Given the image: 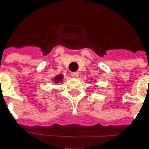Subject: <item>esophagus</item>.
<instances>
[{"mask_svg":"<svg viewBox=\"0 0 149 149\" xmlns=\"http://www.w3.org/2000/svg\"><path fill=\"white\" fill-rule=\"evenodd\" d=\"M71 76L73 78H77L79 76V72H73L71 73Z\"/></svg>","mask_w":149,"mask_h":149,"instance_id":"1","label":"esophagus"}]
</instances>
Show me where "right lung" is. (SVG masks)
<instances>
[{
    "label": "right lung",
    "mask_w": 149,
    "mask_h": 149,
    "mask_svg": "<svg viewBox=\"0 0 149 149\" xmlns=\"http://www.w3.org/2000/svg\"><path fill=\"white\" fill-rule=\"evenodd\" d=\"M62 79H63V75L60 74V75H58V76H56V77L54 78V81L55 83H59L60 81H62Z\"/></svg>",
    "instance_id": "obj_1"
}]
</instances>
